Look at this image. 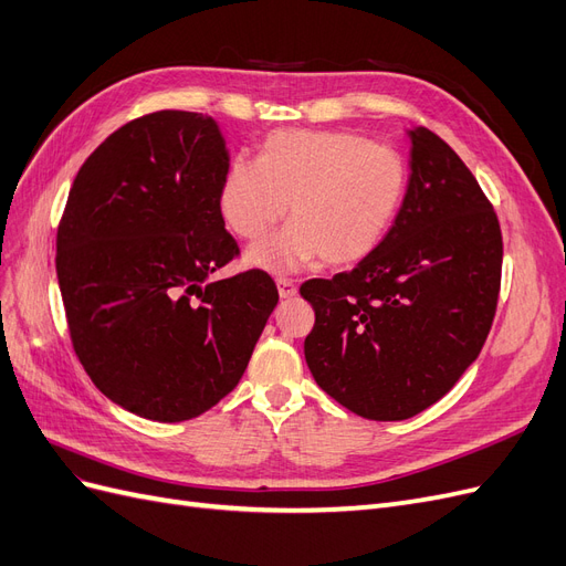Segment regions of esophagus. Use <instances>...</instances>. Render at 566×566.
<instances>
[{"instance_id": "34e87169", "label": "esophagus", "mask_w": 566, "mask_h": 566, "mask_svg": "<svg viewBox=\"0 0 566 566\" xmlns=\"http://www.w3.org/2000/svg\"><path fill=\"white\" fill-rule=\"evenodd\" d=\"M276 285H279V295L283 300H290L297 295V283L293 279H276Z\"/></svg>"}]
</instances>
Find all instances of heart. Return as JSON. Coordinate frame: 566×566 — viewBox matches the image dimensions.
Segmentation results:
<instances>
[{"mask_svg": "<svg viewBox=\"0 0 566 566\" xmlns=\"http://www.w3.org/2000/svg\"><path fill=\"white\" fill-rule=\"evenodd\" d=\"M403 188L401 158L361 134L281 129L266 136L256 163L229 167L219 208L238 235L254 241L294 202L293 227L254 245V264L293 271L318 254L328 266H349L382 243Z\"/></svg>", "mask_w": 566, "mask_h": 566, "instance_id": "b5f03b06", "label": "heart"}]
</instances>
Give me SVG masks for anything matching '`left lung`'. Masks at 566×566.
Instances as JSON below:
<instances>
[{
    "label": "left lung",
    "instance_id": "obj_1",
    "mask_svg": "<svg viewBox=\"0 0 566 566\" xmlns=\"http://www.w3.org/2000/svg\"><path fill=\"white\" fill-rule=\"evenodd\" d=\"M410 179L394 227L354 271L302 283L314 306L304 356L316 385L368 420L437 403L482 352L499 306L503 235L458 153L410 129Z\"/></svg>",
    "mask_w": 566,
    "mask_h": 566
}]
</instances>
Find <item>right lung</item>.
I'll use <instances>...</instances> for the list:
<instances>
[{
	"instance_id": "obj_1",
	"label": "right lung",
	"mask_w": 566,
	"mask_h": 566,
	"mask_svg": "<svg viewBox=\"0 0 566 566\" xmlns=\"http://www.w3.org/2000/svg\"><path fill=\"white\" fill-rule=\"evenodd\" d=\"M229 153L212 117L156 111L84 160L56 233L80 364L111 401L181 422L243 378L279 290L262 269L212 276L241 248L219 208Z\"/></svg>"
}]
</instances>
